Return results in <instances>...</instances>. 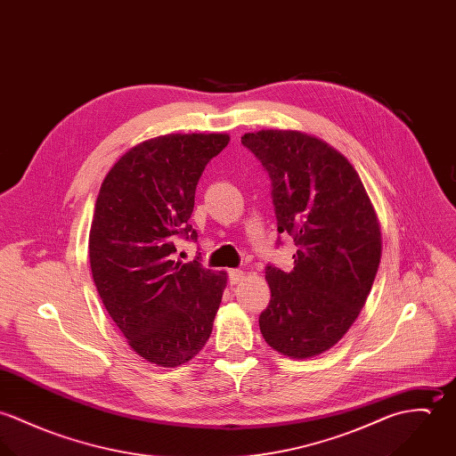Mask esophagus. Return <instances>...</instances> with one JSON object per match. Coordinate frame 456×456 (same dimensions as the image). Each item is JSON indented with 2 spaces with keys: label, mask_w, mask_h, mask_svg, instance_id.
<instances>
[{
  "label": "esophagus",
  "mask_w": 456,
  "mask_h": 456,
  "mask_svg": "<svg viewBox=\"0 0 456 456\" xmlns=\"http://www.w3.org/2000/svg\"><path fill=\"white\" fill-rule=\"evenodd\" d=\"M228 277H230V284H239L244 281V272L242 270H230L228 272Z\"/></svg>",
  "instance_id": "obj_1"
}]
</instances>
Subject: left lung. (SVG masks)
<instances>
[{
  "instance_id": "obj_1",
  "label": "left lung",
  "mask_w": 456,
  "mask_h": 456,
  "mask_svg": "<svg viewBox=\"0 0 456 456\" xmlns=\"http://www.w3.org/2000/svg\"><path fill=\"white\" fill-rule=\"evenodd\" d=\"M272 181L277 232L295 239L291 272L265 270L266 344L305 360L333 347L356 322L381 261V226L354 167L325 140L297 130L246 133Z\"/></svg>"
}]
</instances>
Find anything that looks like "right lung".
Instances as JSON below:
<instances>
[{
	"label": "right lung",
	"mask_w": 456,
	"mask_h": 456,
	"mask_svg": "<svg viewBox=\"0 0 456 456\" xmlns=\"http://www.w3.org/2000/svg\"><path fill=\"white\" fill-rule=\"evenodd\" d=\"M228 133H168L131 147L102 183L89 230L98 295L131 349L159 367L201 351L226 288V272L172 260L190 224L198 179Z\"/></svg>",
	"instance_id": "1"
}]
</instances>
